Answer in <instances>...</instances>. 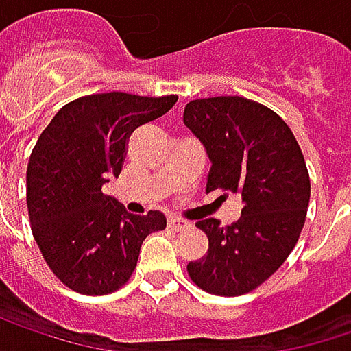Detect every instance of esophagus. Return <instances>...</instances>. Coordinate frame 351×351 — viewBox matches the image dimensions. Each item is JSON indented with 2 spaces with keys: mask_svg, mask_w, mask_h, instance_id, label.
<instances>
[{
  "mask_svg": "<svg viewBox=\"0 0 351 351\" xmlns=\"http://www.w3.org/2000/svg\"><path fill=\"white\" fill-rule=\"evenodd\" d=\"M169 227H171L173 231H186V229H191L193 225H191L189 221H184V219H178V217H169Z\"/></svg>",
  "mask_w": 351,
  "mask_h": 351,
  "instance_id": "1",
  "label": "esophagus"
}]
</instances>
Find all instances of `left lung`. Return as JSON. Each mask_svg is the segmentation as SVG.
Segmentation results:
<instances>
[{"mask_svg":"<svg viewBox=\"0 0 351 351\" xmlns=\"http://www.w3.org/2000/svg\"><path fill=\"white\" fill-rule=\"evenodd\" d=\"M182 120L213 162L207 193L243 197L237 223L197 221L208 251L186 271L203 291L237 298L265 283L302 235L311 193L305 158L283 118L243 96L191 100Z\"/></svg>","mask_w":351,"mask_h":351,"instance_id":"obj_1","label":"left lung"}]
</instances>
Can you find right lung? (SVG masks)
I'll use <instances>...</instances> for the list:
<instances>
[{"instance_id": "1", "label": "right lung", "mask_w": 351, "mask_h": 351, "mask_svg": "<svg viewBox=\"0 0 351 351\" xmlns=\"http://www.w3.org/2000/svg\"><path fill=\"white\" fill-rule=\"evenodd\" d=\"M178 96L106 92L82 96L51 118L27 162L32 233L51 273L84 295L128 283L143 241L167 227L158 210L130 215L102 193L120 175L130 134L160 118Z\"/></svg>"}]
</instances>
